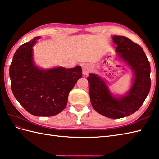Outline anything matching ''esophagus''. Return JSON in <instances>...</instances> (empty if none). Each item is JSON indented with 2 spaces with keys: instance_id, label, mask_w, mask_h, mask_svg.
Segmentation results:
<instances>
[{
  "instance_id": "obj_1",
  "label": "esophagus",
  "mask_w": 159,
  "mask_h": 159,
  "mask_svg": "<svg viewBox=\"0 0 159 159\" xmlns=\"http://www.w3.org/2000/svg\"><path fill=\"white\" fill-rule=\"evenodd\" d=\"M90 72V67L87 64H82V72L84 76L88 75V74Z\"/></svg>"
}]
</instances>
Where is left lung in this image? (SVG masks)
<instances>
[{
	"instance_id": "8db88e82",
	"label": "left lung",
	"mask_w": 159,
	"mask_h": 159,
	"mask_svg": "<svg viewBox=\"0 0 159 159\" xmlns=\"http://www.w3.org/2000/svg\"><path fill=\"white\" fill-rule=\"evenodd\" d=\"M117 45L116 59L129 68L132 79L129 89L123 95L112 93L107 81L97 74L87 77L90 100L94 110L111 119L134 114L141 107L150 89V65L142 48L125 36H113Z\"/></svg>"
}]
</instances>
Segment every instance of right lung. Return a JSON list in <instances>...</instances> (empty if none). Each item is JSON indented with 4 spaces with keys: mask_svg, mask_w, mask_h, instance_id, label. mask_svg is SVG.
I'll list each match as a JSON object with an SVG mask.
<instances>
[{
    "mask_svg": "<svg viewBox=\"0 0 159 159\" xmlns=\"http://www.w3.org/2000/svg\"><path fill=\"white\" fill-rule=\"evenodd\" d=\"M40 39L34 37L16 51L9 68L11 86L15 98L30 114L51 116L66 108L70 91L82 77V69L80 66L45 69L36 65L32 47Z\"/></svg>",
    "mask_w": 159,
    "mask_h": 159,
    "instance_id": "add662e5",
    "label": "right lung"
}]
</instances>
